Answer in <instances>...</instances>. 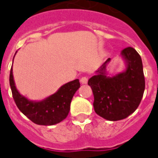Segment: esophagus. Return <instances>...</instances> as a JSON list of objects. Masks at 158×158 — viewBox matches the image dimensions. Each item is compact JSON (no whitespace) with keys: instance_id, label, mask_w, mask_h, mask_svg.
I'll return each mask as SVG.
<instances>
[{"instance_id":"1","label":"esophagus","mask_w":158,"mask_h":158,"mask_svg":"<svg viewBox=\"0 0 158 158\" xmlns=\"http://www.w3.org/2000/svg\"><path fill=\"white\" fill-rule=\"evenodd\" d=\"M81 83V84H86L88 81V78L87 77H83L81 78V80H80Z\"/></svg>"}]
</instances>
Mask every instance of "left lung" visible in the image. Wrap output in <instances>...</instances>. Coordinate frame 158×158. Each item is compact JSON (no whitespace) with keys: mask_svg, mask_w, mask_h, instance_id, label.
<instances>
[{"mask_svg":"<svg viewBox=\"0 0 158 158\" xmlns=\"http://www.w3.org/2000/svg\"><path fill=\"white\" fill-rule=\"evenodd\" d=\"M125 68L109 75L108 58L88 81L94 95V110L106 120L117 121L127 118L139 107L143 96L145 79L140 55L131 47L120 52Z\"/></svg>","mask_w":158,"mask_h":158,"instance_id":"8db88e82","label":"left lung"}]
</instances>
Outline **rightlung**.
I'll use <instances>...</instances> for the list:
<instances>
[{
	"label": "right lung",
	"instance_id": "obj_1",
	"mask_svg": "<svg viewBox=\"0 0 158 158\" xmlns=\"http://www.w3.org/2000/svg\"><path fill=\"white\" fill-rule=\"evenodd\" d=\"M10 85L13 99L19 110L36 124L49 126L57 124L67 118L70 110L71 101L80 87V82L78 79H76L62 85L54 94L44 100L31 101L17 90L11 68Z\"/></svg>",
	"mask_w": 158,
	"mask_h": 158
}]
</instances>
